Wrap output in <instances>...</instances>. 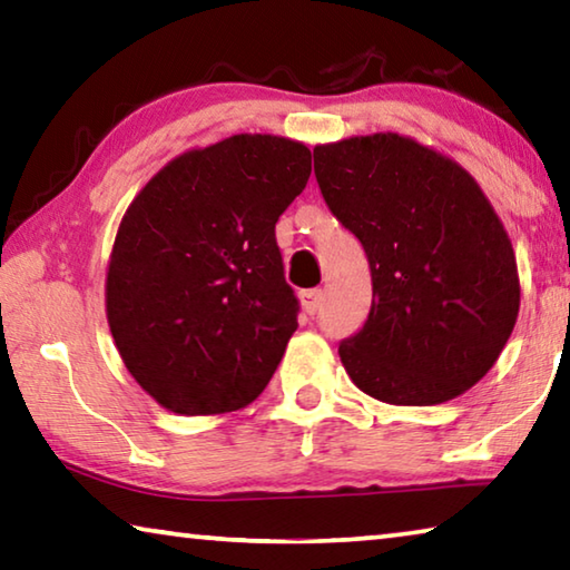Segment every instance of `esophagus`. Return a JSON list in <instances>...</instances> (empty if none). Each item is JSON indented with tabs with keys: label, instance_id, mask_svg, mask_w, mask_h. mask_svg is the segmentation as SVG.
I'll return each instance as SVG.
<instances>
[{
	"label": "esophagus",
	"instance_id": "esophagus-1",
	"mask_svg": "<svg viewBox=\"0 0 570 570\" xmlns=\"http://www.w3.org/2000/svg\"><path fill=\"white\" fill-rule=\"evenodd\" d=\"M324 302V292L322 288H308V292H302V306L306 314H316L322 308Z\"/></svg>",
	"mask_w": 570,
	"mask_h": 570
}]
</instances>
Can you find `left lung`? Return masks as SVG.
<instances>
[{
  "mask_svg": "<svg viewBox=\"0 0 570 570\" xmlns=\"http://www.w3.org/2000/svg\"><path fill=\"white\" fill-rule=\"evenodd\" d=\"M314 173L372 272L370 316L340 344L346 374L402 407L460 397L498 362L520 308L515 250L478 180L400 132L322 142Z\"/></svg>",
  "mask_w": 570,
  "mask_h": 570,
  "instance_id": "1",
  "label": "left lung"
}]
</instances>
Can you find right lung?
<instances>
[{
	"label": "right lung",
	"mask_w": 570,
	"mask_h": 570,
	"mask_svg": "<svg viewBox=\"0 0 570 570\" xmlns=\"http://www.w3.org/2000/svg\"><path fill=\"white\" fill-rule=\"evenodd\" d=\"M308 173L304 142L240 132L180 153L125 210L105 314L122 364L160 407L234 412L274 377L298 326L274 228Z\"/></svg>",
	"instance_id": "right-lung-1"
}]
</instances>
